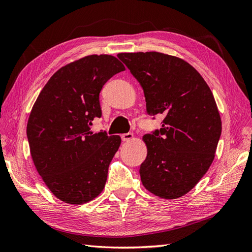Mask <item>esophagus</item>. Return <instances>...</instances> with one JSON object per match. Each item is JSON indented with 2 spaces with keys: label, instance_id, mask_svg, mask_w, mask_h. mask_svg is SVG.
<instances>
[{
  "label": "esophagus",
  "instance_id": "obj_1",
  "mask_svg": "<svg viewBox=\"0 0 252 252\" xmlns=\"http://www.w3.org/2000/svg\"><path fill=\"white\" fill-rule=\"evenodd\" d=\"M122 140H123L124 142H128V141H131L133 139V133L131 132H128V133H123L121 135Z\"/></svg>",
  "mask_w": 252,
  "mask_h": 252
}]
</instances>
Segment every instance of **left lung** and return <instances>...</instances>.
<instances>
[{
	"mask_svg": "<svg viewBox=\"0 0 252 252\" xmlns=\"http://www.w3.org/2000/svg\"><path fill=\"white\" fill-rule=\"evenodd\" d=\"M144 90L147 112L163 114L162 128L145 134L143 186L166 200L191 190L215 158L222 121L207 83L186 61L162 52L119 53Z\"/></svg>",
	"mask_w": 252,
	"mask_h": 252,
	"instance_id": "obj_1",
	"label": "left lung"
}]
</instances>
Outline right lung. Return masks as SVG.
<instances>
[{"label": "right lung", "mask_w": 252, "mask_h": 252, "mask_svg": "<svg viewBox=\"0 0 252 252\" xmlns=\"http://www.w3.org/2000/svg\"><path fill=\"white\" fill-rule=\"evenodd\" d=\"M123 70L113 56L84 57L55 72L33 104L26 129L30 155L45 185L64 203L85 204L103 191L121 138L93 133L90 125L102 116L104 84Z\"/></svg>", "instance_id": "right-lung-1"}]
</instances>
